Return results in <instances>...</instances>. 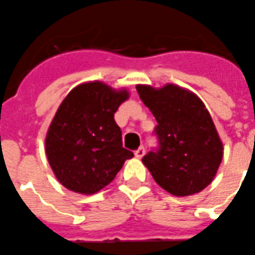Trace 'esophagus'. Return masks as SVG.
I'll return each instance as SVG.
<instances>
[{
	"instance_id": "esophagus-1",
	"label": "esophagus",
	"mask_w": 255,
	"mask_h": 255,
	"mask_svg": "<svg viewBox=\"0 0 255 255\" xmlns=\"http://www.w3.org/2000/svg\"><path fill=\"white\" fill-rule=\"evenodd\" d=\"M144 152H146V151H144V147H143V146H141L138 150L134 151V156H136L137 159H141V157H143Z\"/></svg>"
}]
</instances>
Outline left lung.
I'll use <instances>...</instances> for the list:
<instances>
[{"instance_id": "left-lung-1", "label": "left lung", "mask_w": 255, "mask_h": 255, "mask_svg": "<svg viewBox=\"0 0 255 255\" xmlns=\"http://www.w3.org/2000/svg\"><path fill=\"white\" fill-rule=\"evenodd\" d=\"M137 93L155 117L159 147L142 162L155 182L173 196H192L213 180L224 147L207 108L192 91L167 84L137 85Z\"/></svg>"}]
</instances>
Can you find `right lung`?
<instances>
[{
  "mask_svg": "<svg viewBox=\"0 0 255 255\" xmlns=\"http://www.w3.org/2000/svg\"><path fill=\"white\" fill-rule=\"evenodd\" d=\"M129 98L100 81L85 82L68 93L52 119L45 153L63 187L81 194L99 192L116 178L132 151L123 147L122 130L114 121Z\"/></svg>",
  "mask_w": 255,
  "mask_h": 255,
  "instance_id": "right-lung-1",
  "label": "right lung"
}]
</instances>
